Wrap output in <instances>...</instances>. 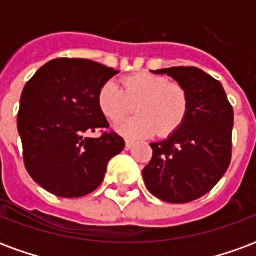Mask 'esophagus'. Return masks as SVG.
I'll use <instances>...</instances> for the list:
<instances>
[{"label": "esophagus", "instance_id": "1", "mask_svg": "<svg viewBox=\"0 0 256 256\" xmlns=\"http://www.w3.org/2000/svg\"><path fill=\"white\" fill-rule=\"evenodd\" d=\"M134 145V141H132V140H126V150H132Z\"/></svg>", "mask_w": 256, "mask_h": 256}]
</instances>
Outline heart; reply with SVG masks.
I'll return each mask as SVG.
<instances>
[{
	"label": "heart",
	"mask_w": 256,
	"mask_h": 256,
	"mask_svg": "<svg viewBox=\"0 0 256 256\" xmlns=\"http://www.w3.org/2000/svg\"><path fill=\"white\" fill-rule=\"evenodd\" d=\"M98 108L111 122H119L133 111L137 116L118 123L115 130L126 138H145L159 132L174 133L185 120L189 108L186 90L162 75L142 72L123 79V89L115 82L101 86Z\"/></svg>",
	"instance_id": "obj_1"
}]
</instances>
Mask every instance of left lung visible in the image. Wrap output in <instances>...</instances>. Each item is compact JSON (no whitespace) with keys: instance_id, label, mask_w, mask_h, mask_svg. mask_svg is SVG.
Segmentation results:
<instances>
[{"instance_id":"1","label":"left lung","mask_w":256,"mask_h":256,"mask_svg":"<svg viewBox=\"0 0 256 256\" xmlns=\"http://www.w3.org/2000/svg\"><path fill=\"white\" fill-rule=\"evenodd\" d=\"M172 76L186 90L188 114L166 140L152 142L154 155L142 170L145 185L167 203H189L208 193L232 159L233 108L220 80L196 67L152 71Z\"/></svg>"}]
</instances>
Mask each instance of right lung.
Returning <instances> with one entry per match:
<instances>
[{
  "label": "right lung",
  "instance_id": "1",
  "mask_svg": "<svg viewBox=\"0 0 256 256\" xmlns=\"http://www.w3.org/2000/svg\"><path fill=\"white\" fill-rule=\"evenodd\" d=\"M119 71L84 58H56L26 84L18 114L24 166L40 186L82 198L100 186L108 162L124 150L98 108V90Z\"/></svg>",
  "mask_w": 256,
  "mask_h": 256
}]
</instances>
